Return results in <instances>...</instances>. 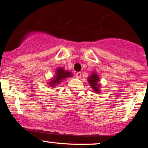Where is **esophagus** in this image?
Returning <instances> with one entry per match:
<instances>
[{
	"mask_svg": "<svg viewBox=\"0 0 148 148\" xmlns=\"http://www.w3.org/2000/svg\"><path fill=\"white\" fill-rule=\"evenodd\" d=\"M76 78H80L81 76V72H77L76 74Z\"/></svg>",
	"mask_w": 148,
	"mask_h": 148,
	"instance_id": "obj_1",
	"label": "esophagus"
}]
</instances>
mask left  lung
<instances>
[{"label": "left lung", "instance_id": "1", "mask_svg": "<svg viewBox=\"0 0 148 148\" xmlns=\"http://www.w3.org/2000/svg\"><path fill=\"white\" fill-rule=\"evenodd\" d=\"M99 77L97 75V74H96L95 72H92V74L88 79V83H89V84L90 85L92 88V90L95 93L100 92V84H99Z\"/></svg>", "mask_w": 148, "mask_h": 148}]
</instances>
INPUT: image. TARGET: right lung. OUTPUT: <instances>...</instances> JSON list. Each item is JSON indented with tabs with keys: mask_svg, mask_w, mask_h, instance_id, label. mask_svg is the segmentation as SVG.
I'll list each match as a JSON object with an SVG mask.
<instances>
[{
	"mask_svg": "<svg viewBox=\"0 0 148 148\" xmlns=\"http://www.w3.org/2000/svg\"><path fill=\"white\" fill-rule=\"evenodd\" d=\"M56 71V76H54V77L51 80V81L49 84V86H50V87L54 88V86H56L58 84H59L60 82H62V81L63 79H65L69 77H72L73 76L72 73L69 72V71H65L62 67L57 68Z\"/></svg>",
	"mask_w": 148,
	"mask_h": 148,
	"instance_id": "add662e5",
	"label": "right lung"
}]
</instances>
